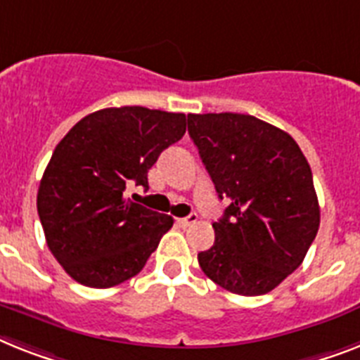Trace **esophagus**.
Masks as SVG:
<instances>
[{"label": "esophagus", "mask_w": 360, "mask_h": 360, "mask_svg": "<svg viewBox=\"0 0 360 360\" xmlns=\"http://www.w3.org/2000/svg\"><path fill=\"white\" fill-rule=\"evenodd\" d=\"M197 213H191V215H187V217H182V219H178V224H180V226H191V224H195V222H197Z\"/></svg>", "instance_id": "1"}]
</instances>
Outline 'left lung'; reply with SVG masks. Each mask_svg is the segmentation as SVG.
<instances>
[{
  "mask_svg": "<svg viewBox=\"0 0 360 360\" xmlns=\"http://www.w3.org/2000/svg\"><path fill=\"white\" fill-rule=\"evenodd\" d=\"M187 130L219 198L215 243L198 254L202 272L222 289L259 296L298 269L316 237L320 206L298 143L246 114H187Z\"/></svg>",
  "mask_w": 360,
  "mask_h": 360,
  "instance_id": "obj_1",
  "label": "left lung"
}]
</instances>
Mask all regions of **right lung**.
Masks as SVG:
<instances>
[{
  "instance_id": "add662e5",
  "label": "right lung",
  "mask_w": 360,
  "mask_h": 360,
  "mask_svg": "<svg viewBox=\"0 0 360 360\" xmlns=\"http://www.w3.org/2000/svg\"><path fill=\"white\" fill-rule=\"evenodd\" d=\"M186 114L143 106L97 110L56 145L40 180L38 215L55 259L79 283L108 289L143 269L173 217L124 198L148 187L162 150L186 134Z\"/></svg>"
}]
</instances>
